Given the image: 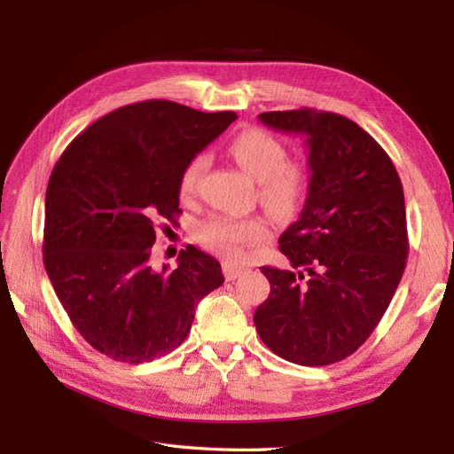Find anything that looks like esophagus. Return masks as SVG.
I'll return each instance as SVG.
<instances>
[{"label": "esophagus", "instance_id": "esophagus-1", "mask_svg": "<svg viewBox=\"0 0 454 454\" xmlns=\"http://www.w3.org/2000/svg\"><path fill=\"white\" fill-rule=\"evenodd\" d=\"M244 270H246L244 267L235 265V263H229V261H225V263H223V274H225V278H227V280H235V278H239Z\"/></svg>", "mask_w": 454, "mask_h": 454}]
</instances>
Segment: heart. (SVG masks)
Instances as JSON below:
<instances>
[{"label": "heart", "mask_w": 454, "mask_h": 454, "mask_svg": "<svg viewBox=\"0 0 454 454\" xmlns=\"http://www.w3.org/2000/svg\"><path fill=\"white\" fill-rule=\"evenodd\" d=\"M229 153L257 180V197L274 217L290 219L301 210L309 193L310 174L303 162L286 160V147L274 136L261 129H246L231 140ZM204 170V155L185 164L177 185L184 200L197 195ZM267 237L265 219L257 215H217L200 229V240L231 261L240 259L244 248L263 242Z\"/></svg>", "instance_id": "heart-1"}]
</instances>
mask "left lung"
I'll return each mask as SVG.
<instances>
[{"label":"left lung","mask_w":454,"mask_h":454,"mask_svg":"<svg viewBox=\"0 0 454 454\" xmlns=\"http://www.w3.org/2000/svg\"><path fill=\"white\" fill-rule=\"evenodd\" d=\"M307 136L305 208L280 237L294 270L261 267L270 294L254 314L261 340L299 365L358 350L387 312L405 270V200L392 159L354 121L312 107L259 115Z\"/></svg>","instance_id":"1"}]
</instances>
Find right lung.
I'll list each match as a JSON object with an SVG mask.
<instances>
[{
  "mask_svg": "<svg viewBox=\"0 0 454 454\" xmlns=\"http://www.w3.org/2000/svg\"><path fill=\"white\" fill-rule=\"evenodd\" d=\"M235 112L170 100L122 106L94 121L54 164L45 195L43 263L64 310L92 348L144 364L177 348L222 265L187 246L174 270L149 267L160 219L176 222L180 174Z\"/></svg>",
  "mask_w": 454,
  "mask_h": 454,
  "instance_id": "add662e5",
  "label": "right lung"
}]
</instances>
